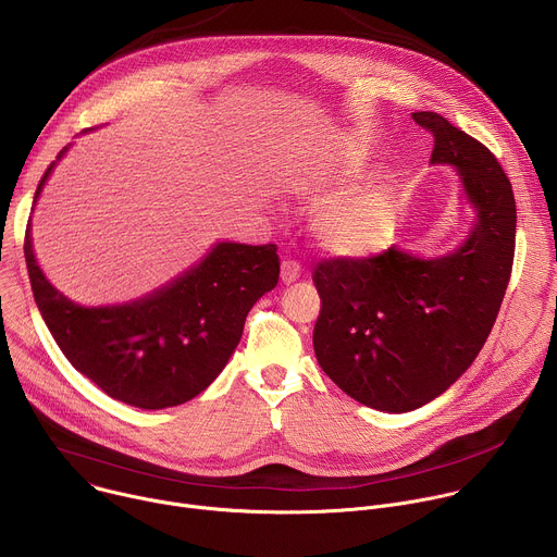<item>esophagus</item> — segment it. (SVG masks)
<instances>
[{
  "mask_svg": "<svg viewBox=\"0 0 557 557\" xmlns=\"http://www.w3.org/2000/svg\"><path fill=\"white\" fill-rule=\"evenodd\" d=\"M301 275V264L295 260H284L282 262V282L284 284H293L295 280H299Z\"/></svg>",
  "mask_w": 557,
  "mask_h": 557,
  "instance_id": "1",
  "label": "esophagus"
}]
</instances>
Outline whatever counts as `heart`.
Segmentation results:
<instances>
[{"instance_id": "b5f03b06", "label": "heart", "mask_w": 557, "mask_h": 557, "mask_svg": "<svg viewBox=\"0 0 557 557\" xmlns=\"http://www.w3.org/2000/svg\"><path fill=\"white\" fill-rule=\"evenodd\" d=\"M394 222L392 198L383 189H368L329 205L314 231L320 247L331 256L357 258L379 251L392 235Z\"/></svg>"}]
</instances>
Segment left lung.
Here are the masks:
<instances>
[{"mask_svg": "<svg viewBox=\"0 0 557 557\" xmlns=\"http://www.w3.org/2000/svg\"><path fill=\"white\" fill-rule=\"evenodd\" d=\"M412 119L434 136L432 163L454 165L475 207L469 240L423 260L399 249L317 262L322 308L312 346L355 401L410 412L443 394L485 346L516 251L513 189L496 156L436 112Z\"/></svg>", "mask_w": 557, "mask_h": 557, "instance_id": "8db88e82", "label": "left lung"}]
</instances>
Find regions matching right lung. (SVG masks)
I'll list each match as a JSON object with an SVG mask.
<instances>
[{
	"label": "right lung",
	"mask_w": 557,
	"mask_h": 557,
	"mask_svg": "<svg viewBox=\"0 0 557 557\" xmlns=\"http://www.w3.org/2000/svg\"><path fill=\"white\" fill-rule=\"evenodd\" d=\"M24 256L35 301L65 359L112 399L143 410L187 404L211 385L240 344L249 310L280 280L275 245L222 243L196 269L145 299L84 308L54 290L37 267L30 224Z\"/></svg>",
	"instance_id": "obj_1"
}]
</instances>
